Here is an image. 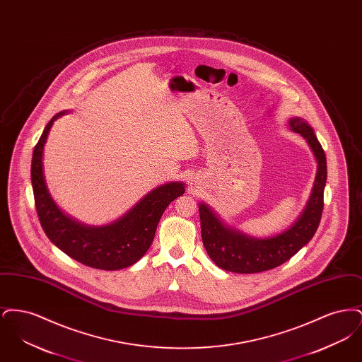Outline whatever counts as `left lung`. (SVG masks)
I'll return each mask as SVG.
<instances>
[{"label":"left lung","mask_w":362,"mask_h":362,"mask_svg":"<svg viewBox=\"0 0 362 362\" xmlns=\"http://www.w3.org/2000/svg\"><path fill=\"white\" fill-rule=\"evenodd\" d=\"M289 126L307 139L317 161V173L305 210L288 230L270 239H254L225 226L206 205H199L202 241L207 255L226 272L251 274L281 266L313 238L320 224L327 180L326 153L307 122L293 118Z\"/></svg>","instance_id":"8db88e82"}]
</instances>
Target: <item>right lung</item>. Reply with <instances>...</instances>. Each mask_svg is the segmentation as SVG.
Segmentation results:
<instances>
[{"mask_svg": "<svg viewBox=\"0 0 362 362\" xmlns=\"http://www.w3.org/2000/svg\"><path fill=\"white\" fill-rule=\"evenodd\" d=\"M64 114H57L47 123L33 155L31 182L40 225L52 244L86 266L100 270L129 267L149 250L164 210L185 194V185L177 182L157 187L112 224L95 228L76 223L54 204L46 187L42 164L43 148L52 123Z\"/></svg>", "mask_w": 362, "mask_h": 362, "instance_id": "add662e5", "label": "right lung"}]
</instances>
